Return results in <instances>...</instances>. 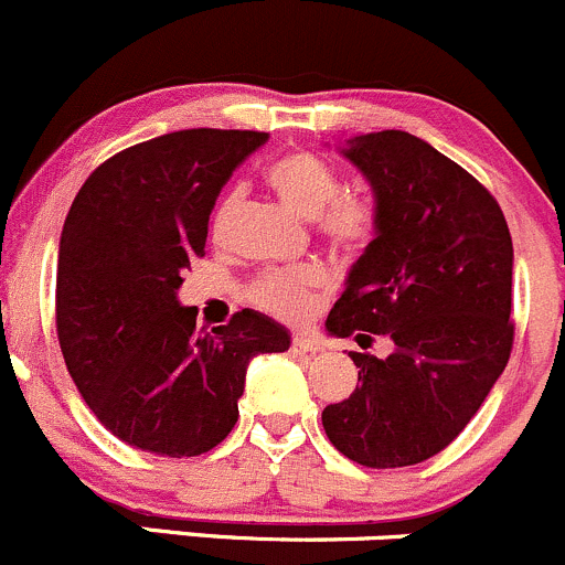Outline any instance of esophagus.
I'll return each instance as SVG.
<instances>
[{"label": "esophagus", "instance_id": "34e87169", "mask_svg": "<svg viewBox=\"0 0 565 565\" xmlns=\"http://www.w3.org/2000/svg\"><path fill=\"white\" fill-rule=\"evenodd\" d=\"M290 351L294 353H301V356H312V353H321V342H316L312 337L307 334H296L294 340H290Z\"/></svg>", "mask_w": 565, "mask_h": 565}]
</instances>
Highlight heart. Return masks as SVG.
<instances>
[{"label":"heart","mask_w":565,"mask_h":565,"mask_svg":"<svg viewBox=\"0 0 565 565\" xmlns=\"http://www.w3.org/2000/svg\"><path fill=\"white\" fill-rule=\"evenodd\" d=\"M266 182L277 198L299 217L316 220L323 239L337 249H359L372 236L375 212L364 198L340 193V179L321 157L310 152H290L277 157L266 168ZM239 206V190L220 198L212 214V234L220 236L228 225L231 214ZM323 285V269L318 264L296 266V269L266 271L253 285L249 296L260 310L296 321L307 312L316 290Z\"/></svg>","instance_id":"b5f03b06"}]
</instances>
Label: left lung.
Wrapping results in <instances>:
<instances>
[{
    "label": "left lung",
    "instance_id": "8db88e82",
    "mask_svg": "<svg viewBox=\"0 0 565 565\" xmlns=\"http://www.w3.org/2000/svg\"><path fill=\"white\" fill-rule=\"evenodd\" d=\"M340 154L372 188L375 236L326 331L386 334L394 351L351 353L359 383L323 429L353 462L405 468L444 451L505 370L514 247L495 198L422 138L367 132Z\"/></svg>",
    "mask_w": 565,
    "mask_h": 565
}]
</instances>
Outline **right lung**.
Here are the masks:
<instances>
[{"label":"right lung","mask_w":565,"mask_h":565,"mask_svg":"<svg viewBox=\"0 0 565 565\" xmlns=\"http://www.w3.org/2000/svg\"><path fill=\"white\" fill-rule=\"evenodd\" d=\"M269 132L179 130L95 168L70 206L56 260V331L70 377L127 446L198 457L239 418L247 367L290 348L285 326L242 310L198 334L179 288L203 255L231 173Z\"/></svg>","instance_id":"obj_1"}]
</instances>
